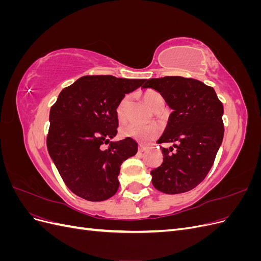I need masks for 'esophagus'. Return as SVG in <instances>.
Wrapping results in <instances>:
<instances>
[{
	"instance_id": "obj_1",
	"label": "esophagus",
	"mask_w": 261,
	"mask_h": 261,
	"mask_svg": "<svg viewBox=\"0 0 261 261\" xmlns=\"http://www.w3.org/2000/svg\"><path fill=\"white\" fill-rule=\"evenodd\" d=\"M146 150H147V146L139 144V146H138V151L139 152H144V151H146Z\"/></svg>"
}]
</instances>
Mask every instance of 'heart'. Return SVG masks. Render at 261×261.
Masks as SVG:
<instances>
[{
  "mask_svg": "<svg viewBox=\"0 0 261 261\" xmlns=\"http://www.w3.org/2000/svg\"><path fill=\"white\" fill-rule=\"evenodd\" d=\"M143 99L145 103L153 111L160 106H164V101L161 94L154 90H147L143 93ZM115 113L117 120L120 122H125L127 120L129 113V97L125 96L118 105L116 106ZM121 136L124 138H132L140 143H147V141L153 139L158 134L159 129L154 126H141L137 124H126L123 125L120 129Z\"/></svg>",
  "mask_w": 261,
  "mask_h": 261,
  "instance_id": "1",
  "label": "heart"
}]
</instances>
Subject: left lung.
Here are the masks:
<instances>
[{
	"mask_svg": "<svg viewBox=\"0 0 261 261\" xmlns=\"http://www.w3.org/2000/svg\"><path fill=\"white\" fill-rule=\"evenodd\" d=\"M143 88L159 91L173 110L158 140L173 147L162 148V164L150 172L152 184L164 194L191 191L207 176L222 144V102L212 87L193 78H151Z\"/></svg>",
	"mask_w": 261,
	"mask_h": 261,
	"instance_id": "obj_1",
	"label": "left lung"
}]
</instances>
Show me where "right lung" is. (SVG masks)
I'll use <instances>...</instances> for the list:
<instances>
[{"mask_svg": "<svg viewBox=\"0 0 261 261\" xmlns=\"http://www.w3.org/2000/svg\"><path fill=\"white\" fill-rule=\"evenodd\" d=\"M146 80L111 75L83 76L63 89L50 110L46 147L65 185L89 201L112 197L120 186L121 164L137 153L132 138L112 143L116 106ZM109 144L108 149L101 145Z\"/></svg>", "mask_w": 261, "mask_h": 261, "instance_id": "right-lung-1", "label": "right lung"}]
</instances>
